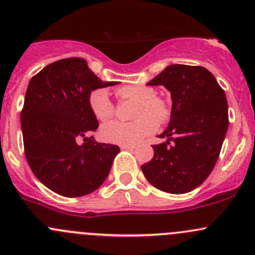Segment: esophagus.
<instances>
[{"label":"esophagus","instance_id":"obj_1","mask_svg":"<svg viewBox=\"0 0 255 255\" xmlns=\"http://www.w3.org/2000/svg\"><path fill=\"white\" fill-rule=\"evenodd\" d=\"M123 149H128V151H132V149L136 148L135 145H123L122 146Z\"/></svg>","mask_w":255,"mask_h":255}]
</instances>
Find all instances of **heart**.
Here are the masks:
<instances>
[{"label":"heart","mask_w":255,"mask_h":255,"mask_svg":"<svg viewBox=\"0 0 255 255\" xmlns=\"http://www.w3.org/2000/svg\"><path fill=\"white\" fill-rule=\"evenodd\" d=\"M122 101L136 102L133 107L132 123L110 122L101 128V136L106 142L117 145H136L158 128V122L164 123L169 118V108L156 91L145 86H124L115 91ZM88 104L94 117L101 122L108 120L114 114V104L106 89L97 88L91 92Z\"/></svg>","instance_id":"obj_1"}]
</instances>
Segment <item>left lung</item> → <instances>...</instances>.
Returning a JSON list of instances; mask_svg holds the SVG:
<instances>
[{
    "instance_id": "1",
    "label": "left lung",
    "mask_w": 255,
    "mask_h": 255,
    "mask_svg": "<svg viewBox=\"0 0 255 255\" xmlns=\"http://www.w3.org/2000/svg\"><path fill=\"white\" fill-rule=\"evenodd\" d=\"M147 86L170 92L169 125L153 145V158L142 164L143 175L154 188L170 194L194 190L210 175L220 156L228 128L225 91L209 70L169 65Z\"/></svg>"
}]
</instances>
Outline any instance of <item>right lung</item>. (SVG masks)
Masks as SVG:
<instances>
[{
  "mask_svg": "<svg viewBox=\"0 0 255 255\" xmlns=\"http://www.w3.org/2000/svg\"><path fill=\"white\" fill-rule=\"evenodd\" d=\"M114 85L99 80L81 57L52 62L29 81L20 114L25 158L54 193L87 195L108 177L120 148L91 136L99 124L88 98L94 89Z\"/></svg>",
  "mask_w": 255,
  "mask_h": 255,
  "instance_id": "1",
  "label": "right lung"
}]
</instances>
